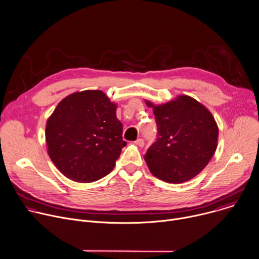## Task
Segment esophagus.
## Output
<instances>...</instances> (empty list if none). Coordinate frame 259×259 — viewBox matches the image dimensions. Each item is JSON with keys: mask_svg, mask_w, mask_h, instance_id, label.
<instances>
[{"mask_svg": "<svg viewBox=\"0 0 259 259\" xmlns=\"http://www.w3.org/2000/svg\"><path fill=\"white\" fill-rule=\"evenodd\" d=\"M135 143H136L139 147H142V146L144 145V140L141 139V138H138V139L135 141Z\"/></svg>", "mask_w": 259, "mask_h": 259, "instance_id": "1", "label": "esophagus"}]
</instances>
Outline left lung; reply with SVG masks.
<instances>
[{"mask_svg":"<svg viewBox=\"0 0 259 259\" xmlns=\"http://www.w3.org/2000/svg\"><path fill=\"white\" fill-rule=\"evenodd\" d=\"M153 107L157 141L144 160L151 173L168 183H183L197 176L210 162L218 141V126L210 110L195 98L179 95Z\"/></svg>","mask_w":259,"mask_h":259,"instance_id":"1","label":"left lung"}]
</instances>
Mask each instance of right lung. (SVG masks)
<instances>
[{
    "label": "right lung",
    "instance_id": "add662e5",
    "mask_svg": "<svg viewBox=\"0 0 259 259\" xmlns=\"http://www.w3.org/2000/svg\"><path fill=\"white\" fill-rule=\"evenodd\" d=\"M116 110L100 90L75 92L57 104L45 136L48 155L65 177L88 183L113 171L127 144Z\"/></svg>",
    "mask_w": 259,
    "mask_h": 259
}]
</instances>
